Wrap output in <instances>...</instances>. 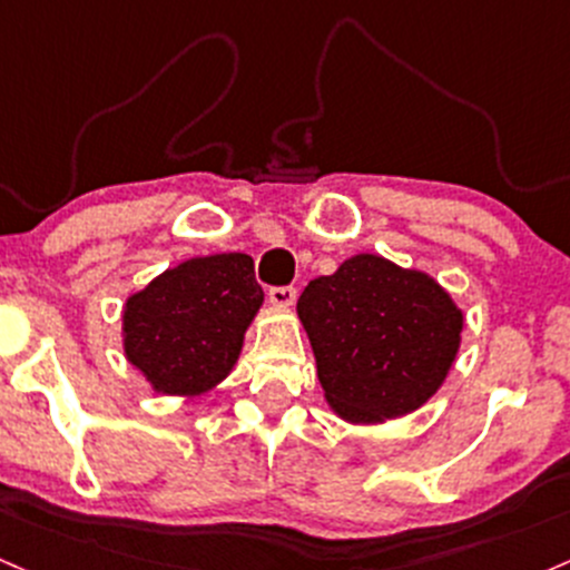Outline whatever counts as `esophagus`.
<instances>
[{"mask_svg": "<svg viewBox=\"0 0 570 570\" xmlns=\"http://www.w3.org/2000/svg\"><path fill=\"white\" fill-rule=\"evenodd\" d=\"M267 299H271V305H275V308H292L297 299V292L292 286H273L267 292Z\"/></svg>", "mask_w": 570, "mask_h": 570, "instance_id": "1", "label": "esophagus"}]
</instances>
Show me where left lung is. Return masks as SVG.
<instances>
[{
	"instance_id": "1",
	"label": "left lung",
	"mask_w": 570,
	"mask_h": 570,
	"mask_svg": "<svg viewBox=\"0 0 570 570\" xmlns=\"http://www.w3.org/2000/svg\"><path fill=\"white\" fill-rule=\"evenodd\" d=\"M324 400L348 424L414 414L458 360L465 314L430 273L354 254L297 299Z\"/></svg>"
}]
</instances>
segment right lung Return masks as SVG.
Returning a JSON list of instances; mask_svg holds the SVG:
<instances>
[{"label": "right lung", "mask_w": 570, "mask_h": 570, "mask_svg": "<svg viewBox=\"0 0 570 570\" xmlns=\"http://www.w3.org/2000/svg\"><path fill=\"white\" fill-rule=\"evenodd\" d=\"M262 303L252 256H191L127 297L124 356L159 395L203 397L233 373Z\"/></svg>", "instance_id": "add662e5"}]
</instances>
